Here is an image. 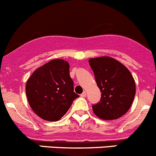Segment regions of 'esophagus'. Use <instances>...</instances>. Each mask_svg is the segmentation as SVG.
<instances>
[{
    "label": "esophagus",
    "mask_w": 156,
    "mask_h": 156,
    "mask_svg": "<svg viewBox=\"0 0 156 156\" xmlns=\"http://www.w3.org/2000/svg\"><path fill=\"white\" fill-rule=\"evenodd\" d=\"M86 96H87V92H86V91H84L83 93L82 94L80 95L81 97H86Z\"/></svg>",
    "instance_id": "obj_1"
}]
</instances>
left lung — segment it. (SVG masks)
Wrapping results in <instances>:
<instances>
[{
    "mask_svg": "<svg viewBox=\"0 0 156 156\" xmlns=\"http://www.w3.org/2000/svg\"><path fill=\"white\" fill-rule=\"evenodd\" d=\"M96 82L101 92V99L93 106L96 116L113 120L125 115L136 95V83L130 71L122 63L109 57L89 60Z\"/></svg>",
    "mask_w": 156,
    "mask_h": 156,
    "instance_id": "obj_1",
    "label": "left lung"
}]
</instances>
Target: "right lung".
Masks as SVG:
<instances>
[{"mask_svg":"<svg viewBox=\"0 0 156 156\" xmlns=\"http://www.w3.org/2000/svg\"><path fill=\"white\" fill-rule=\"evenodd\" d=\"M32 110L46 121H58L79 96L73 92L69 65L62 59L49 61L36 69L26 83Z\"/></svg>","mask_w":156,"mask_h":156,"instance_id":"right-lung-1","label":"right lung"}]
</instances>
